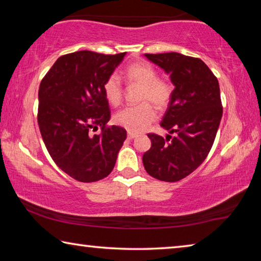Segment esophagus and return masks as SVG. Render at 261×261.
<instances>
[{"label":"esophagus","instance_id":"34e87169","mask_svg":"<svg viewBox=\"0 0 261 261\" xmlns=\"http://www.w3.org/2000/svg\"><path fill=\"white\" fill-rule=\"evenodd\" d=\"M137 137V135H135V134H132V132H129V134H127V139H130V140H132V139H135Z\"/></svg>","mask_w":261,"mask_h":261}]
</instances>
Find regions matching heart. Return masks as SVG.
Here are the masks:
<instances>
[{"label": "heart", "instance_id": "b5f03b06", "mask_svg": "<svg viewBox=\"0 0 261 261\" xmlns=\"http://www.w3.org/2000/svg\"><path fill=\"white\" fill-rule=\"evenodd\" d=\"M127 82L141 86L140 102L135 107H126L115 115L114 120L130 132H141L155 120L156 115L151 105L158 109L166 108L171 98V88L166 82L158 79L155 69L147 63H134L125 70ZM103 93L108 102L113 106L121 103L123 87L118 74L113 73L103 83Z\"/></svg>", "mask_w": 261, "mask_h": 261}]
</instances>
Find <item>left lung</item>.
<instances>
[{"instance_id": "left-lung-1", "label": "left lung", "mask_w": 261, "mask_h": 261, "mask_svg": "<svg viewBox=\"0 0 261 261\" xmlns=\"http://www.w3.org/2000/svg\"><path fill=\"white\" fill-rule=\"evenodd\" d=\"M145 57L161 68L175 86L161 126L176 135L165 139L149 134L152 146L143 155V163L152 177L177 182L196 170L213 146L222 117L219 82L199 59L178 53Z\"/></svg>"}]
</instances>
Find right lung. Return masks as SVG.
I'll return each instance as SVG.
<instances>
[{"label":"right lung","mask_w":261,"mask_h":261,"mask_svg":"<svg viewBox=\"0 0 261 261\" xmlns=\"http://www.w3.org/2000/svg\"><path fill=\"white\" fill-rule=\"evenodd\" d=\"M125 53L103 55L81 50L61 56L39 87L38 124L54 162L72 178L90 183L112 173L126 131L106 127L110 120L103 83ZM100 126L103 134L92 136Z\"/></svg>","instance_id":"right-lung-1"}]
</instances>
